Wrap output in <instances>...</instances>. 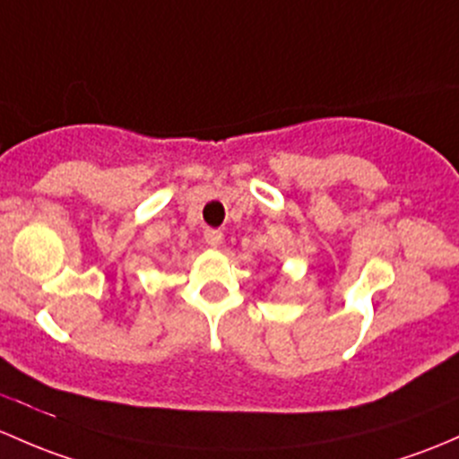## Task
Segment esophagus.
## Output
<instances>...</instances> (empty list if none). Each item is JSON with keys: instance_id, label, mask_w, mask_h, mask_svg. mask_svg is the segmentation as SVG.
I'll return each mask as SVG.
<instances>
[{"instance_id": "34e87169", "label": "esophagus", "mask_w": 459, "mask_h": 459, "mask_svg": "<svg viewBox=\"0 0 459 459\" xmlns=\"http://www.w3.org/2000/svg\"><path fill=\"white\" fill-rule=\"evenodd\" d=\"M204 242L209 246H220L221 242H224V233L217 229H206L204 230Z\"/></svg>"}]
</instances>
